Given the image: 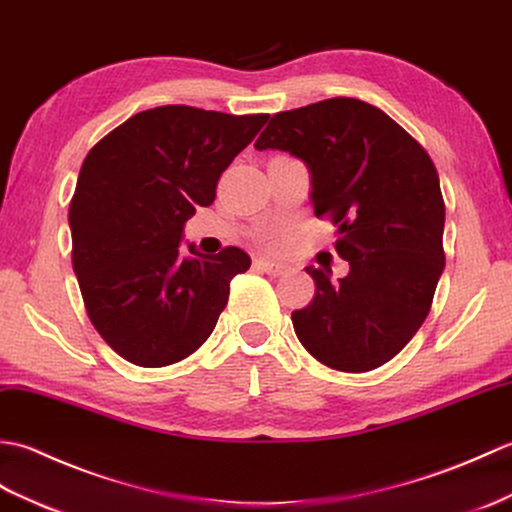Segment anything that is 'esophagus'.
<instances>
[{"label":"esophagus","instance_id":"obj_1","mask_svg":"<svg viewBox=\"0 0 512 512\" xmlns=\"http://www.w3.org/2000/svg\"><path fill=\"white\" fill-rule=\"evenodd\" d=\"M256 265L263 269L265 274H269V276H285V274H289V271L293 269L287 263H278V260H267V258H258Z\"/></svg>","mask_w":512,"mask_h":512}]
</instances>
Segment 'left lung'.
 I'll return each mask as SVG.
<instances>
[{
	"mask_svg": "<svg viewBox=\"0 0 512 512\" xmlns=\"http://www.w3.org/2000/svg\"><path fill=\"white\" fill-rule=\"evenodd\" d=\"M311 173L315 217L337 227L346 278L306 267L309 306L291 313L295 335L324 366L368 372L416 335L445 269V201L427 151L388 113L357 98L280 111L256 140Z\"/></svg>",
	"mask_w": 512,
	"mask_h": 512,
	"instance_id": "obj_1",
	"label": "left lung"
}]
</instances>
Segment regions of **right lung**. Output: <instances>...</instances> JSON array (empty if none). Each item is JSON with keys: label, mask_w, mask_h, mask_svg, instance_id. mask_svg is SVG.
Here are the masks:
<instances>
[{"label": "right lung", "mask_w": 512, "mask_h": 512, "mask_svg": "<svg viewBox=\"0 0 512 512\" xmlns=\"http://www.w3.org/2000/svg\"><path fill=\"white\" fill-rule=\"evenodd\" d=\"M267 118L155 107L87 153L70 203L74 274L94 328L135 366L192 355L217 326L232 278L252 265L238 247L208 256L179 243Z\"/></svg>", "instance_id": "right-lung-1"}]
</instances>
